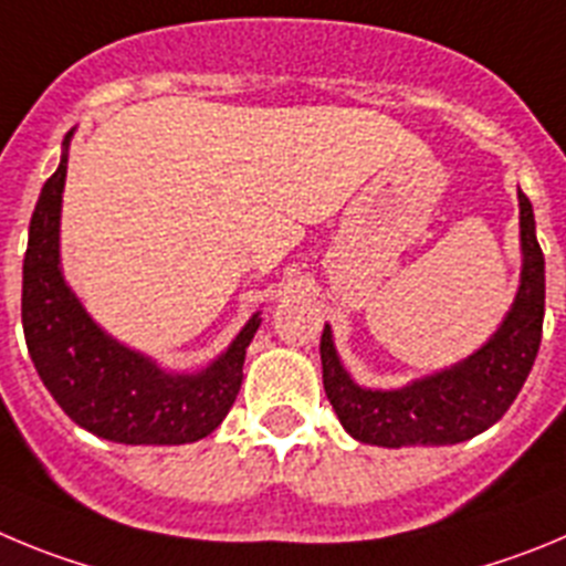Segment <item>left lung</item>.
Returning <instances> with one entry per match:
<instances>
[{
    "instance_id": "1",
    "label": "left lung",
    "mask_w": 566,
    "mask_h": 566,
    "mask_svg": "<svg viewBox=\"0 0 566 566\" xmlns=\"http://www.w3.org/2000/svg\"><path fill=\"white\" fill-rule=\"evenodd\" d=\"M522 284L511 313L482 349L403 389H364L346 375L333 333L321 335V369L329 403L355 440L369 446H454L491 429L511 409L542 344L544 253L533 206L518 191Z\"/></svg>"
}]
</instances>
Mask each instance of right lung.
Segmentation results:
<instances>
[{"mask_svg": "<svg viewBox=\"0 0 566 566\" xmlns=\"http://www.w3.org/2000/svg\"><path fill=\"white\" fill-rule=\"evenodd\" d=\"M64 137L59 169L44 182L22 268V324L35 371L81 429L126 446H182L211 434L242 386L245 349L259 313L220 358L195 375L166 371L95 324L61 276L59 220L67 177Z\"/></svg>", "mask_w": 566, "mask_h": 566, "instance_id": "obj_1", "label": "right lung"}]
</instances>
